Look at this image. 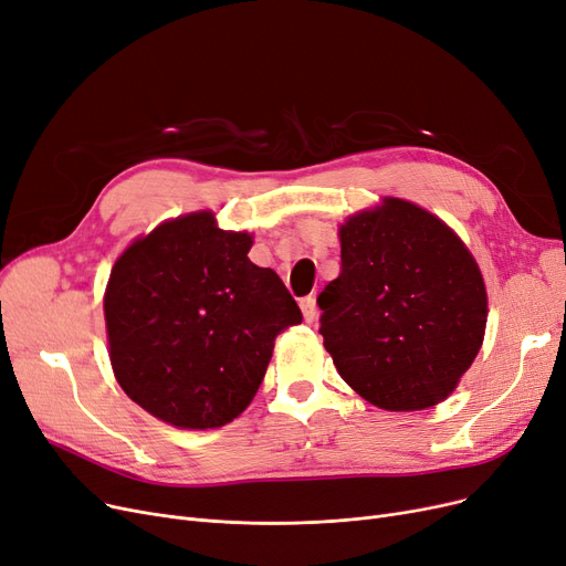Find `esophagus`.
<instances>
[{
  "instance_id": "esophagus-1",
  "label": "esophagus",
  "mask_w": 566,
  "mask_h": 566,
  "mask_svg": "<svg viewBox=\"0 0 566 566\" xmlns=\"http://www.w3.org/2000/svg\"><path fill=\"white\" fill-rule=\"evenodd\" d=\"M301 310H303V316H305V322H307V324L316 322L318 307H316V298H314V296H305V298L301 301Z\"/></svg>"
}]
</instances>
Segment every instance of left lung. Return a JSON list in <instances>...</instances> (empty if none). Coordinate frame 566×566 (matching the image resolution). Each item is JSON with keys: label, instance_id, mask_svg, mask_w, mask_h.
<instances>
[{"label": "left lung", "instance_id": "obj_1", "mask_svg": "<svg viewBox=\"0 0 566 566\" xmlns=\"http://www.w3.org/2000/svg\"><path fill=\"white\" fill-rule=\"evenodd\" d=\"M339 242V275L316 298L339 377L388 411L441 402L485 333L474 256L441 219L400 199L349 217Z\"/></svg>", "mask_w": 566, "mask_h": 566}]
</instances>
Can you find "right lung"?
I'll use <instances>...</instances> for the list:
<instances>
[{"mask_svg":"<svg viewBox=\"0 0 566 566\" xmlns=\"http://www.w3.org/2000/svg\"><path fill=\"white\" fill-rule=\"evenodd\" d=\"M252 235L210 212L164 222L113 268L104 314L127 396L189 430L231 423L265 377L275 337L303 322L275 270L248 259Z\"/></svg>","mask_w":566,"mask_h":566,"instance_id":"obj_1","label":"right lung"}]
</instances>
